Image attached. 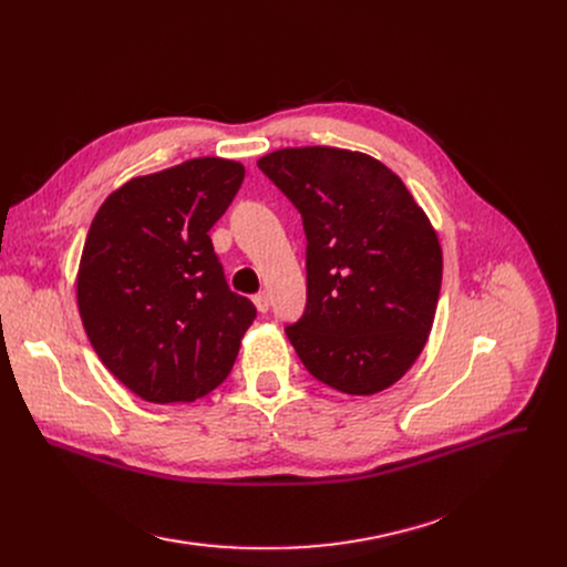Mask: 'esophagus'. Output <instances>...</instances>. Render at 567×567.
<instances>
[{
    "instance_id": "esophagus-1",
    "label": "esophagus",
    "mask_w": 567,
    "mask_h": 567,
    "mask_svg": "<svg viewBox=\"0 0 567 567\" xmlns=\"http://www.w3.org/2000/svg\"><path fill=\"white\" fill-rule=\"evenodd\" d=\"M252 301H255V306H257V310H259L261 315L268 312V308H271V296H268L266 291H259Z\"/></svg>"
}]
</instances>
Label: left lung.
<instances>
[{
  "mask_svg": "<svg viewBox=\"0 0 567 567\" xmlns=\"http://www.w3.org/2000/svg\"><path fill=\"white\" fill-rule=\"evenodd\" d=\"M299 208L308 299L285 333L308 372L349 395L395 383L423 351L441 291V246L402 178L333 146L257 161Z\"/></svg>",
  "mask_w": 567,
  "mask_h": 567,
  "instance_id": "8db88e82",
  "label": "left lung"
}]
</instances>
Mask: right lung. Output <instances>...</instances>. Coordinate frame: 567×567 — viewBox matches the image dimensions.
Segmentation results:
<instances>
[{
    "mask_svg": "<svg viewBox=\"0 0 567 567\" xmlns=\"http://www.w3.org/2000/svg\"><path fill=\"white\" fill-rule=\"evenodd\" d=\"M244 176L225 158L135 176L89 227L78 274L84 331L103 365L146 402L212 393L257 317L229 289L208 236Z\"/></svg>",
    "mask_w": 567,
    "mask_h": 567,
    "instance_id": "1",
    "label": "right lung"
}]
</instances>
